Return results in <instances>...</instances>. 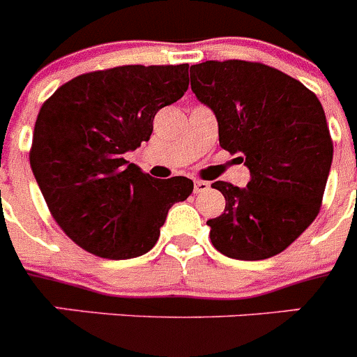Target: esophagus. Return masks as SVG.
Segmentation results:
<instances>
[{
  "label": "esophagus",
  "mask_w": 357,
  "mask_h": 357,
  "mask_svg": "<svg viewBox=\"0 0 357 357\" xmlns=\"http://www.w3.org/2000/svg\"><path fill=\"white\" fill-rule=\"evenodd\" d=\"M209 189V182L206 181H195V193H204Z\"/></svg>",
  "instance_id": "34e87169"
}]
</instances>
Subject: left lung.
Segmentation results:
<instances>
[{
	"instance_id": "8db88e82",
	"label": "left lung",
	"mask_w": 357,
	"mask_h": 357,
	"mask_svg": "<svg viewBox=\"0 0 357 357\" xmlns=\"http://www.w3.org/2000/svg\"><path fill=\"white\" fill-rule=\"evenodd\" d=\"M191 89L216 116L220 146L250 169L247 188L218 181L225 213L207 222L214 248L261 261L291 245L317 218L333 141L317 94L259 62L191 66Z\"/></svg>"
}]
</instances>
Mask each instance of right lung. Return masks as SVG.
Returning <instances> with one entry per match:
<instances>
[{"label": "right lung", "mask_w": 357, "mask_h": 357, "mask_svg": "<svg viewBox=\"0 0 357 357\" xmlns=\"http://www.w3.org/2000/svg\"><path fill=\"white\" fill-rule=\"evenodd\" d=\"M189 66H119L85 73L43 103L30 166L55 222L78 247L105 259L153 248L193 181L153 178L125 160L150 139L157 110L188 91Z\"/></svg>", "instance_id": "obj_1"}]
</instances>
